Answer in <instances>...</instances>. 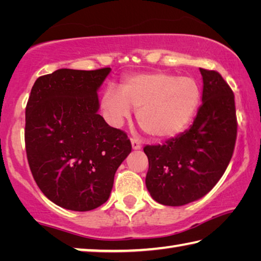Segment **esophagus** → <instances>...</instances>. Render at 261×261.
I'll list each match as a JSON object with an SVG mask.
<instances>
[{
  "instance_id": "obj_1",
  "label": "esophagus",
  "mask_w": 261,
  "mask_h": 261,
  "mask_svg": "<svg viewBox=\"0 0 261 261\" xmlns=\"http://www.w3.org/2000/svg\"><path fill=\"white\" fill-rule=\"evenodd\" d=\"M131 145H132V148H134V149H140L141 148V143L136 138H131Z\"/></svg>"
}]
</instances>
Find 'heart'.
Returning a JSON list of instances; mask_svg holds the SVG:
<instances>
[{
  "mask_svg": "<svg viewBox=\"0 0 261 261\" xmlns=\"http://www.w3.org/2000/svg\"><path fill=\"white\" fill-rule=\"evenodd\" d=\"M200 100L197 82L165 72L134 74L124 79L121 91L108 88L101 107L114 124L130 117L131 107L138 109L141 129L154 138H171L180 134L196 113Z\"/></svg>",
  "mask_w": 261,
  "mask_h": 261,
  "instance_id": "b5f03b06",
  "label": "heart"
}]
</instances>
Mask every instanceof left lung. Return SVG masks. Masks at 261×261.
Returning a JSON list of instances; mask_svg holds the SVG:
<instances>
[{"mask_svg": "<svg viewBox=\"0 0 261 261\" xmlns=\"http://www.w3.org/2000/svg\"><path fill=\"white\" fill-rule=\"evenodd\" d=\"M202 105L190 129L163 145H147L146 187L153 199L182 206L210 192L226 171L235 149V95L215 70L200 68Z\"/></svg>", "mask_w": 261, "mask_h": 261, "instance_id": "8db88e82", "label": "left lung"}]
</instances>
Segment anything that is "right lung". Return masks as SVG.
<instances>
[{
	"label": "right lung",
	"instance_id": "obj_1",
	"mask_svg": "<svg viewBox=\"0 0 261 261\" xmlns=\"http://www.w3.org/2000/svg\"><path fill=\"white\" fill-rule=\"evenodd\" d=\"M110 68L60 69L35 81L25 109V148L35 183L54 204L86 212L108 200L131 152L124 131L98 114Z\"/></svg>",
	"mask_w": 261,
	"mask_h": 261
}]
</instances>
